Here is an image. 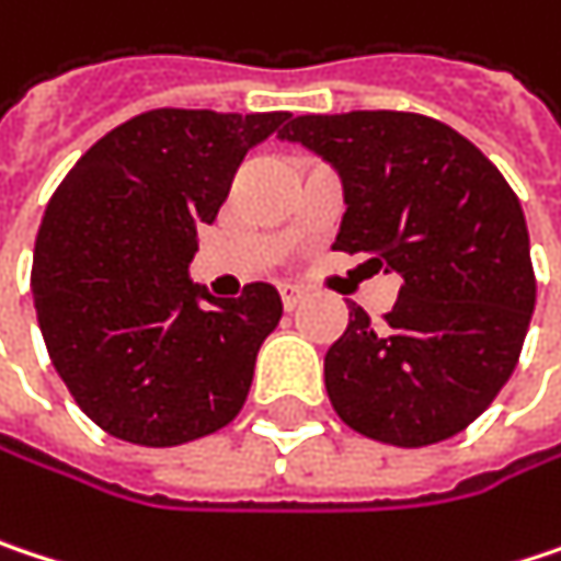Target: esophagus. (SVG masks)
Wrapping results in <instances>:
<instances>
[{"instance_id":"34e87169","label":"esophagus","mask_w":561,"mask_h":561,"mask_svg":"<svg viewBox=\"0 0 561 561\" xmlns=\"http://www.w3.org/2000/svg\"><path fill=\"white\" fill-rule=\"evenodd\" d=\"M279 295H282V308H285V311H295V308L301 305V298H305V291H301L298 285H288V282L279 285Z\"/></svg>"}]
</instances>
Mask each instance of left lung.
<instances>
[{"label": "left lung", "instance_id": "obj_1", "mask_svg": "<svg viewBox=\"0 0 561 561\" xmlns=\"http://www.w3.org/2000/svg\"><path fill=\"white\" fill-rule=\"evenodd\" d=\"M343 182L333 250L398 273L394 308L350 324L324 356L333 411L391 446L466 431L511 379L536 305L524 208L459 130L411 112L298 115L279 130Z\"/></svg>", "mask_w": 561, "mask_h": 561}]
</instances>
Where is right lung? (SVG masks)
Returning a JSON list of instances; mask_svg holds the SVG:
<instances>
[{
    "mask_svg": "<svg viewBox=\"0 0 561 561\" xmlns=\"http://www.w3.org/2000/svg\"><path fill=\"white\" fill-rule=\"evenodd\" d=\"M288 112L153 108L95 140L47 202L31 295L57 376L82 414L137 446L228 427L253 382L279 291L215 298L188 279L247 150Z\"/></svg>",
    "mask_w": 561,
    "mask_h": 561,
    "instance_id": "right-lung-1",
    "label": "right lung"
}]
</instances>
